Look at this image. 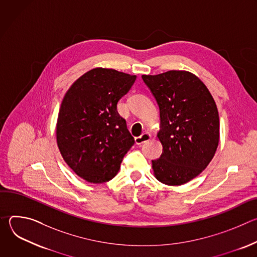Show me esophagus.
I'll use <instances>...</instances> for the list:
<instances>
[{"label": "esophagus", "instance_id": "esophagus-1", "mask_svg": "<svg viewBox=\"0 0 257 257\" xmlns=\"http://www.w3.org/2000/svg\"><path fill=\"white\" fill-rule=\"evenodd\" d=\"M150 139H151V134H150L149 132H144V133H142L140 136L135 137V143H136L137 145H141L142 143H144V142H146V141H149Z\"/></svg>", "mask_w": 257, "mask_h": 257}]
</instances>
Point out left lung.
<instances>
[{"label": "left lung", "mask_w": 257, "mask_h": 257, "mask_svg": "<svg viewBox=\"0 0 257 257\" xmlns=\"http://www.w3.org/2000/svg\"><path fill=\"white\" fill-rule=\"evenodd\" d=\"M160 107V159L152 161L155 177L164 184L182 185L198 176L212 160L219 140L215 101L191 72L171 70L142 75Z\"/></svg>", "instance_id": "8db88e82"}]
</instances>
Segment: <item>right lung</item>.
<instances>
[{
    "instance_id": "obj_1",
    "label": "right lung",
    "mask_w": 257,
    "mask_h": 257,
    "mask_svg": "<svg viewBox=\"0 0 257 257\" xmlns=\"http://www.w3.org/2000/svg\"><path fill=\"white\" fill-rule=\"evenodd\" d=\"M135 79V75L97 67L65 93L56 125L57 144L66 164L89 183L113 179L134 144L117 103Z\"/></svg>"
}]
</instances>
